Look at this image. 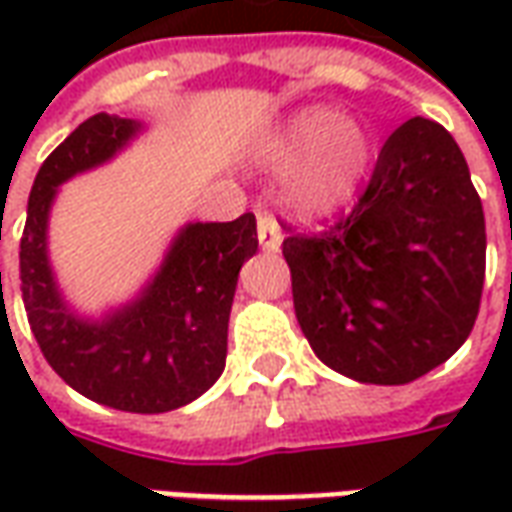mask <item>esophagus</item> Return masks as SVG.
<instances>
[{"label": "esophagus", "instance_id": "esophagus-1", "mask_svg": "<svg viewBox=\"0 0 512 512\" xmlns=\"http://www.w3.org/2000/svg\"><path fill=\"white\" fill-rule=\"evenodd\" d=\"M257 241L266 252H277L279 244H282V233H279V224L274 216H268V213L257 216Z\"/></svg>", "mask_w": 512, "mask_h": 512}]
</instances>
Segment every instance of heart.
I'll return each mask as SVG.
<instances>
[{
  "label": "heart",
  "mask_w": 512,
  "mask_h": 512,
  "mask_svg": "<svg viewBox=\"0 0 512 512\" xmlns=\"http://www.w3.org/2000/svg\"><path fill=\"white\" fill-rule=\"evenodd\" d=\"M255 158L282 172L285 200L301 216H326L354 197L373 158V134L356 117H340L332 106H307L279 120Z\"/></svg>",
  "instance_id": "obj_1"
}]
</instances>
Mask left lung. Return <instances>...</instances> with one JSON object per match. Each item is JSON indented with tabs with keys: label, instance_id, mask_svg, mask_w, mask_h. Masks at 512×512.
<instances>
[{
	"label": "left lung",
	"instance_id": "8db88e82",
	"mask_svg": "<svg viewBox=\"0 0 512 512\" xmlns=\"http://www.w3.org/2000/svg\"><path fill=\"white\" fill-rule=\"evenodd\" d=\"M282 227L296 318L323 365L395 386L466 343L483 296L485 216L444 126L411 117L392 131L354 211L323 233Z\"/></svg>",
	"mask_w": 512,
	"mask_h": 512
}]
</instances>
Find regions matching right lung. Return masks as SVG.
Here are the masks:
<instances>
[{"label":"right lung","instance_id":"add662e5","mask_svg":"<svg viewBox=\"0 0 512 512\" xmlns=\"http://www.w3.org/2000/svg\"><path fill=\"white\" fill-rule=\"evenodd\" d=\"M139 131L117 115L84 120L40 167L21 235V296L29 329L54 373L117 411L164 414L211 389L227 359V323L238 271L257 252L255 213L189 224L169 246L145 293L104 321L76 318L62 301L46 224L57 186L115 156Z\"/></svg>","mask_w":512,"mask_h":512}]
</instances>
